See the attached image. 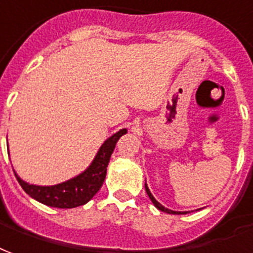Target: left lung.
Masks as SVG:
<instances>
[{
	"instance_id": "1",
	"label": "left lung",
	"mask_w": 253,
	"mask_h": 253,
	"mask_svg": "<svg viewBox=\"0 0 253 253\" xmlns=\"http://www.w3.org/2000/svg\"><path fill=\"white\" fill-rule=\"evenodd\" d=\"M145 188H146V192H147V194H149V197H150V200H151V201H153V204H154L155 207L158 208L160 211H162V212L169 213V214H181V213H179V212H174V211H170V209H168V208L162 207V205H161V204L158 203V201H157V200H155L154 197H153V194L150 193V190H149V188H147V185H145Z\"/></svg>"
}]
</instances>
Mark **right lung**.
<instances>
[{
  "mask_svg": "<svg viewBox=\"0 0 253 253\" xmlns=\"http://www.w3.org/2000/svg\"><path fill=\"white\" fill-rule=\"evenodd\" d=\"M126 132V128H123L117 134H114L111 138H108L102 145L100 150L88 169L67 182L55 185V186H36V185H29L24 182L16 173L14 175H16L18 184L25 190V193L37 200L39 203L45 204L48 207L61 208V209H69V208L84 205L98 193L99 189L102 188L104 178H106V173H107L110 157L115 149L118 139Z\"/></svg>",
  "mask_w": 253,
  "mask_h": 253,
  "instance_id": "obj_1",
  "label": "right lung"
}]
</instances>
